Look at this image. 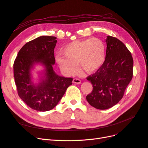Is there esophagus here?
I'll use <instances>...</instances> for the list:
<instances>
[{
	"label": "esophagus",
	"mask_w": 148,
	"mask_h": 148,
	"mask_svg": "<svg viewBox=\"0 0 148 148\" xmlns=\"http://www.w3.org/2000/svg\"><path fill=\"white\" fill-rule=\"evenodd\" d=\"M73 82L74 84H80V82H81V80H80V79H79L75 78V79H73Z\"/></svg>",
	"instance_id": "1"
}]
</instances>
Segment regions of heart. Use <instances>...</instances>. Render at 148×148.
Segmentation results:
<instances>
[{
	"mask_svg": "<svg viewBox=\"0 0 148 148\" xmlns=\"http://www.w3.org/2000/svg\"><path fill=\"white\" fill-rule=\"evenodd\" d=\"M62 55L55 56V61L62 72L67 75L76 73L80 68L87 73L97 71L106 60V49L104 43L97 38L75 40L66 45Z\"/></svg>",
	"mask_w": 148,
	"mask_h": 148,
	"instance_id": "1",
	"label": "heart"
}]
</instances>
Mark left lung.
Here are the masks:
<instances>
[{"mask_svg": "<svg viewBox=\"0 0 148 148\" xmlns=\"http://www.w3.org/2000/svg\"><path fill=\"white\" fill-rule=\"evenodd\" d=\"M106 60L95 74L87 79L93 90L86 97L88 103L98 109L112 108L122 98L133 77V60L130 52L121 40L107 36Z\"/></svg>", "mask_w": 148, "mask_h": 148, "instance_id": "obj_1", "label": "left lung"}]
</instances>
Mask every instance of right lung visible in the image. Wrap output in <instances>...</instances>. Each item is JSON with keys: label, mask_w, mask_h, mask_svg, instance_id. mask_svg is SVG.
Listing matches in <instances>:
<instances>
[{"label": "right lung", "mask_w": 148, "mask_h": 148, "mask_svg": "<svg viewBox=\"0 0 148 148\" xmlns=\"http://www.w3.org/2000/svg\"><path fill=\"white\" fill-rule=\"evenodd\" d=\"M56 42V37L42 36L26 43L19 51L13 64L19 97L37 111L53 109L72 85V78L61 77L53 70ZM39 67L42 69L38 72L36 83L33 73Z\"/></svg>", "instance_id": "add662e5"}]
</instances>
